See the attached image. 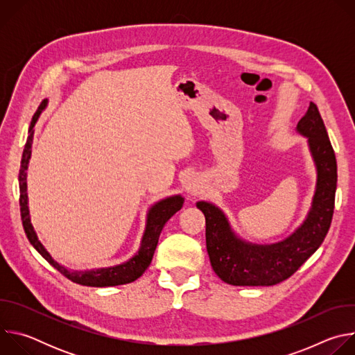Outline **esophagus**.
Wrapping results in <instances>:
<instances>
[{
	"instance_id": "34e87169",
	"label": "esophagus",
	"mask_w": 355,
	"mask_h": 355,
	"mask_svg": "<svg viewBox=\"0 0 355 355\" xmlns=\"http://www.w3.org/2000/svg\"><path fill=\"white\" fill-rule=\"evenodd\" d=\"M200 182L198 178L195 177H189L185 181V191L188 193V196H196L198 193H200Z\"/></svg>"
}]
</instances>
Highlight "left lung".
I'll return each mask as SVG.
<instances>
[{
    "mask_svg": "<svg viewBox=\"0 0 355 355\" xmlns=\"http://www.w3.org/2000/svg\"><path fill=\"white\" fill-rule=\"evenodd\" d=\"M308 137L318 181L311 211L286 239L254 244L236 236L225 214L211 202H196L207 220V250L216 275L236 286H270L288 279L323 243L334 212L337 162L318 107L311 103L296 126Z\"/></svg>",
    "mask_w": 355,
    "mask_h": 355,
    "instance_id": "8db88e82",
    "label": "left lung"
}]
</instances>
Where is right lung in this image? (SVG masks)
Listing matches in <instances>:
<instances>
[{
	"label": "right lung",
	"instance_id": "obj_1",
	"mask_svg": "<svg viewBox=\"0 0 355 355\" xmlns=\"http://www.w3.org/2000/svg\"><path fill=\"white\" fill-rule=\"evenodd\" d=\"M47 105V99L42 101V104L39 105L37 111L35 112L31 126H29V135L26 139V144L22 153V160H21V168H19V207H21V218H22V225L24 230L26 233L28 240L31 244L36 248L39 254L50 264L53 266L60 274H63L66 278L70 281L85 285V286H115V285H123L136 281L139 277L143 275V272L147 270V267L151 263V259H153L155 250L159 243L160 233L167 223V220L182 208L184 204V198L181 195H174L166 199H162L157 204H155L148 209L147 214V220H146V230L140 243V248L136 252V256H133L129 261L110 267V268H98V270H87V271H70L66 267L60 266L58 261L53 260V257L49 254L47 250L43 247V244L39 241L36 232L33 230V226L31 223V216H29V208H28V193H26V170L32 153V140H33V126L42 114V111Z\"/></svg>",
	"mask_w": 355,
	"mask_h": 355
}]
</instances>
